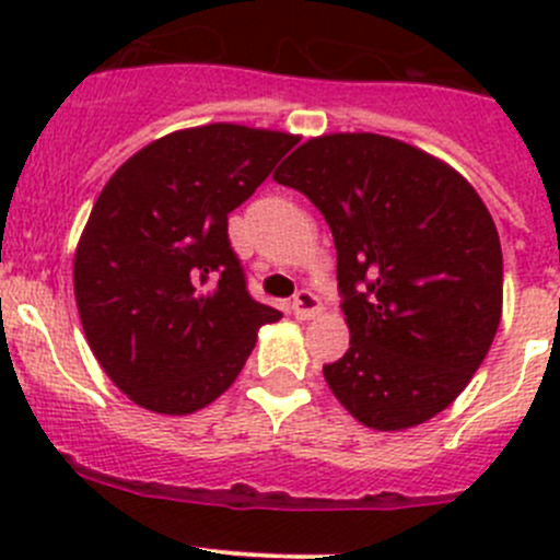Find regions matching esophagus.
Returning <instances> with one entry per match:
<instances>
[{
  "mask_svg": "<svg viewBox=\"0 0 560 560\" xmlns=\"http://www.w3.org/2000/svg\"><path fill=\"white\" fill-rule=\"evenodd\" d=\"M292 314H295L298 319H312V316L319 314V298H316L312 290H301L292 298Z\"/></svg>",
  "mask_w": 560,
  "mask_h": 560,
  "instance_id": "obj_1",
  "label": "esophagus"
}]
</instances>
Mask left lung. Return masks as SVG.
<instances>
[{"mask_svg":"<svg viewBox=\"0 0 560 560\" xmlns=\"http://www.w3.org/2000/svg\"><path fill=\"white\" fill-rule=\"evenodd\" d=\"M319 208L338 254L349 349L322 369L374 431L431 420L482 365L504 259L482 197L436 156L374 132L312 138L273 173Z\"/></svg>","mask_w":560,"mask_h":560,"instance_id":"1","label":"left lung"}]
</instances>
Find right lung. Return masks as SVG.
<instances>
[{
  "mask_svg": "<svg viewBox=\"0 0 560 560\" xmlns=\"http://www.w3.org/2000/svg\"><path fill=\"white\" fill-rule=\"evenodd\" d=\"M298 135L244 124L178 129L129 156L75 248L83 332L110 382L156 415H191L235 382L279 312L246 290L228 213Z\"/></svg>",
  "mask_w": 560,
  "mask_h": 560,
  "instance_id": "right-lung-1",
  "label": "right lung"
}]
</instances>
